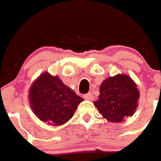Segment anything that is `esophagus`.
Listing matches in <instances>:
<instances>
[{"label": "esophagus", "instance_id": "obj_1", "mask_svg": "<svg viewBox=\"0 0 161 161\" xmlns=\"http://www.w3.org/2000/svg\"><path fill=\"white\" fill-rule=\"evenodd\" d=\"M84 98H85V99H87V100L93 99V95H92V92H88V93H87V94H84Z\"/></svg>", "mask_w": 161, "mask_h": 161}]
</instances>
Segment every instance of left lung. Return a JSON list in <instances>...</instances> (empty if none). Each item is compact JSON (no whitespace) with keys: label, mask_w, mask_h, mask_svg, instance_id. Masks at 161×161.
<instances>
[{"label":"left lung","mask_w":161,"mask_h":161,"mask_svg":"<svg viewBox=\"0 0 161 161\" xmlns=\"http://www.w3.org/2000/svg\"><path fill=\"white\" fill-rule=\"evenodd\" d=\"M138 98V90L131 77L118 74L103 81L98 100L94 102V105L104 118L119 123L133 115Z\"/></svg>","instance_id":"1"}]
</instances>
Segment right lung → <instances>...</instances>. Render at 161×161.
<instances>
[{
    "label": "right lung",
    "mask_w": 161,
    "mask_h": 161,
    "mask_svg": "<svg viewBox=\"0 0 161 161\" xmlns=\"http://www.w3.org/2000/svg\"><path fill=\"white\" fill-rule=\"evenodd\" d=\"M30 106L35 115L51 125H62L72 118L83 98L65 85L59 77L41 74L30 90Z\"/></svg>",
    "instance_id": "right-lung-1"
}]
</instances>
